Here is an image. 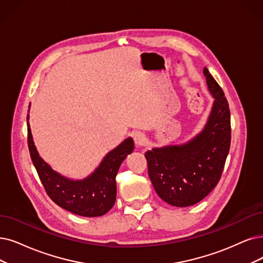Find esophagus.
Segmentation results:
<instances>
[{
  "instance_id": "obj_1",
  "label": "esophagus",
  "mask_w": 263,
  "mask_h": 263,
  "mask_svg": "<svg viewBox=\"0 0 263 263\" xmlns=\"http://www.w3.org/2000/svg\"><path fill=\"white\" fill-rule=\"evenodd\" d=\"M133 139L134 142L136 143V145H143L145 142V137H144V134H142L141 132H135L133 134Z\"/></svg>"
}]
</instances>
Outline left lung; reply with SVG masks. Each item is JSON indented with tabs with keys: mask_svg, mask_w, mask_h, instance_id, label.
<instances>
[{
	"mask_svg": "<svg viewBox=\"0 0 263 263\" xmlns=\"http://www.w3.org/2000/svg\"><path fill=\"white\" fill-rule=\"evenodd\" d=\"M204 76L215 98L204 129L186 143L154 148L144 154L157 195L176 207L194 205L214 190L230 150L228 100L207 68H204Z\"/></svg>",
	"mask_w": 263,
	"mask_h": 263,
	"instance_id": "left-lung-1",
	"label": "left lung"
}]
</instances>
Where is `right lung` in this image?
Wrapping results in <instances>:
<instances>
[{"instance_id": "1", "label": "right lung", "mask_w": 263, "mask_h": 263, "mask_svg": "<svg viewBox=\"0 0 263 263\" xmlns=\"http://www.w3.org/2000/svg\"><path fill=\"white\" fill-rule=\"evenodd\" d=\"M30 108V107H29ZM29 120V114L27 115ZM28 125V146L32 163L47 195L66 211L83 217H99L107 214L117 198V177L125 157L134 150V140L125 139L110 151L99 167L83 180H71L59 175L39 155Z\"/></svg>"}]
</instances>
